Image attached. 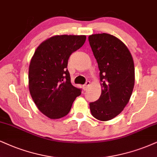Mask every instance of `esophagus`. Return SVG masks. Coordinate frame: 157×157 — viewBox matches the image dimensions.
<instances>
[{
  "label": "esophagus",
  "mask_w": 157,
  "mask_h": 157,
  "mask_svg": "<svg viewBox=\"0 0 157 157\" xmlns=\"http://www.w3.org/2000/svg\"><path fill=\"white\" fill-rule=\"evenodd\" d=\"M90 82H89V81H87V82H86V84H85L84 85V90H86V89L88 88V86H90Z\"/></svg>",
  "instance_id": "esophagus-1"
}]
</instances>
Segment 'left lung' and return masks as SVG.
Masks as SVG:
<instances>
[{
  "label": "left lung",
  "instance_id": "left-lung-1",
  "mask_svg": "<svg viewBox=\"0 0 157 157\" xmlns=\"http://www.w3.org/2000/svg\"><path fill=\"white\" fill-rule=\"evenodd\" d=\"M89 41L100 70L102 92L97 101L90 102L91 113L106 121L123 111L132 95L135 66L130 52L121 40L108 33L93 34Z\"/></svg>",
  "mask_w": 157,
  "mask_h": 157
}]
</instances>
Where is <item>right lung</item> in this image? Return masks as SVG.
<instances>
[{
	"instance_id": "add662e5",
	"label": "right lung",
	"mask_w": 157,
	"mask_h": 157,
	"mask_svg": "<svg viewBox=\"0 0 157 157\" xmlns=\"http://www.w3.org/2000/svg\"><path fill=\"white\" fill-rule=\"evenodd\" d=\"M86 38L84 35L52 36L38 46L31 58L29 91L38 109L50 119L66 116L82 93L71 84L67 66L70 56L84 45Z\"/></svg>"
}]
</instances>
